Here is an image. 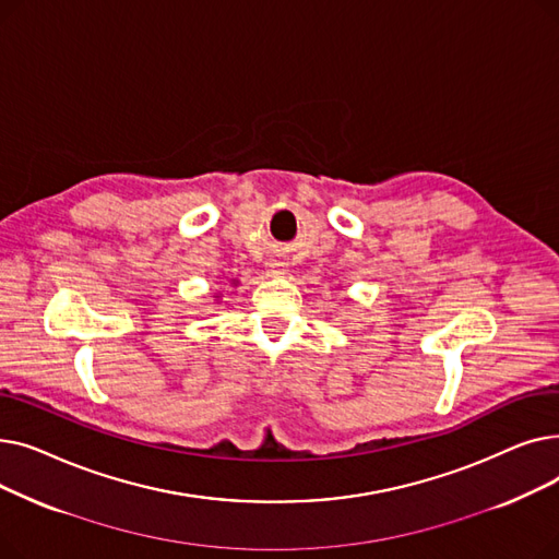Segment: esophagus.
<instances>
[{"label":"esophagus","mask_w":559,"mask_h":559,"mask_svg":"<svg viewBox=\"0 0 559 559\" xmlns=\"http://www.w3.org/2000/svg\"><path fill=\"white\" fill-rule=\"evenodd\" d=\"M270 272H272V274H281V264H278V262H272V267H270Z\"/></svg>","instance_id":"obj_1"}]
</instances>
